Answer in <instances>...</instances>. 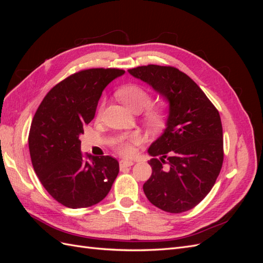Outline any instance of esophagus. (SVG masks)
<instances>
[{"label":"esophagus","instance_id":"34e87169","mask_svg":"<svg viewBox=\"0 0 263 263\" xmlns=\"http://www.w3.org/2000/svg\"><path fill=\"white\" fill-rule=\"evenodd\" d=\"M133 164H134V161H130V160H121V161H119V166H121V169L127 168V166H132Z\"/></svg>","mask_w":263,"mask_h":263}]
</instances>
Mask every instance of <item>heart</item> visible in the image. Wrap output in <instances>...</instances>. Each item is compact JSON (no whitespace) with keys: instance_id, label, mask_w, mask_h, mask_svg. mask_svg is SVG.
Wrapping results in <instances>:
<instances>
[{"instance_id":"1","label":"heart","mask_w":263,"mask_h":263,"mask_svg":"<svg viewBox=\"0 0 263 263\" xmlns=\"http://www.w3.org/2000/svg\"><path fill=\"white\" fill-rule=\"evenodd\" d=\"M118 98L124 104L134 112H140L145 109L150 103V94L144 87L138 84H128L123 86L117 92ZM146 121L151 126H159L162 123V113L158 108H148L145 113ZM139 142L137 135H130L118 141L117 149L119 154L129 157L135 153V145Z\"/></svg>"}]
</instances>
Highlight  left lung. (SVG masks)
<instances>
[{
	"label": "left lung",
	"mask_w": 263,
	"mask_h": 263,
	"mask_svg": "<svg viewBox=\"0 0 263 263\" xmlns=\"http://www.w3.org/2000/svg\"><path fill=\"white\" fill-rule=\"evenodd\" d=\"M168 102L165 128L148 148L151 177L144 192L169 213L193 209L210 193L221 169L222 127L218 110L192 79L173 67L129 69ZM159 156V159L155 157Z\"/></svg>",
	"instance_id": "1"
}]
</instances>
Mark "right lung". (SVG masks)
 <instances>
[{
  "mask_svg": "<svg viewBox=\"0 0 263 263\" xmlns=\"http://www.w3.org/2000/svg\"><path fill=\"white\" fill-rule=\"evenodd\" d=\"M124 70L89 69L68 77L47 93L30 125L28 147L34 170L55 201L69 209L98 204L119 171L116 159L91 156L84 161L80 135L95 116L104 91Z\"/></svg>",
  "mask_w": 263,
  "mask_h": 263,
  "instance_id": "right-lung-1",
  "label": "right lung"
}]
</instances>
